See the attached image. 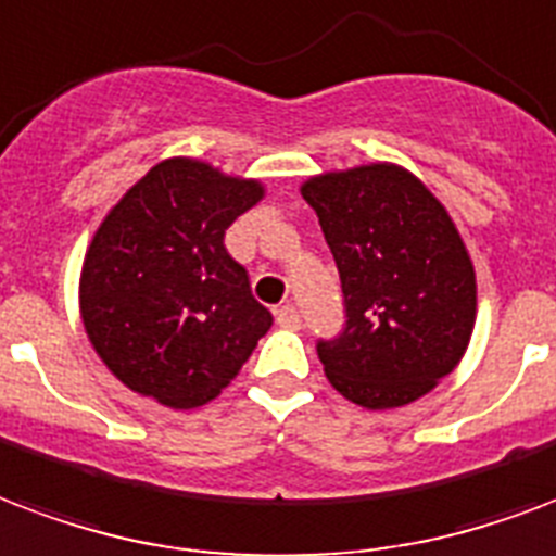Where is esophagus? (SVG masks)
<instances>
[{"mask_svg": "<svg viewBox=\"0 0 556 556\" xmlns=\"http://www.w3.org/2000/svg\"><path fill=\"white\" fill-rule=\"evenodd\" d=\"M277 324L282 326V329H300V326H303V320H300V312H296V306L286 303V306L277 308Z\"/></svg>", "mask_w": 556, "mask_h": 556, "instance_id": "34e87169", "label": "esophagus"}]
</instances>
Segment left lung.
<instances>
[{"mask_svg": "<svg viewBox=\"0 0 556 556\" xmlns=\"http://www.w3.org/2000/svg\"><path fill=\"white\" fill-rule=\"evenodd\" d=\"M303 198L341 274L346 324L317 341L326 379L370 410L438 388L476 326V268L446 206L393 163L308 177Z\"/></svg>", "mask_w": 556, "mask_h": 556, "instance_id": "left-lung-1", "label": "left lung"}]
</instances>
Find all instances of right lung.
<instances>
[{"mask_svg":"<svg viewBox=\"0 0 556 556\" xmlns=\"http://www.w3.org/2000/svg\"><path fill=\"white\" fill-rule=\"evenodd\" d=\"M265 194L192 156L156 163L108 212L80 268V320L130 391L198 408L239 376L274 317L224 232Z\"/></svg>","mask_w":556,"mask_h":556,"instance_id":"add662e5","label":"right lung"}]
</instances>
